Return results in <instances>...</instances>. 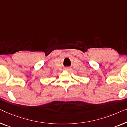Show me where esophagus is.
<instances>
[{"instance_id":"34e87169","label":"esophagus","mask_w":127,"mask_h":127,"mask_svg":"<svg viewBox=\"0 0 127 127\" xmlns=\"http://www.w3.org/2000/svg\"><path fill=\"white\" fill-rule=\"evenodd\" d=\"M65 70L67 71H71L72 69H71V68H70V67H67L65 68Z\"/></svg>"}]
</instances>
